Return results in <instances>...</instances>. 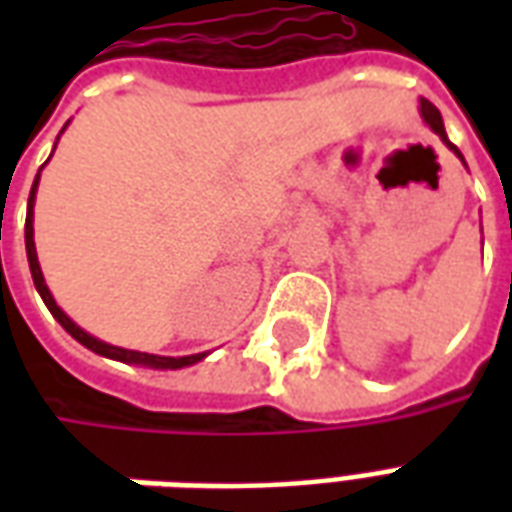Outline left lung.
Returning <instances> with one entry per match:
<instances>
[{
    "label": "left lung",
    "mask_w": 512,
    "mask_h": 512,
    "mask_svg": "<svg viewBox=\"0 0 512 512\" xmlns=\"http://www.w3.org/2000/svg\"><path fill=\"white\" fill-rule=\"evenodd\" d=\"M419 115H422V120L428 123L430 131H433V134L439 136L441 142H444V145L450 147L452 153H455V156H458V158H461V161H463L461 150H458V147L452 145L450 139H447V131H444V123H441V112H439V109H436V106L430 104L428 98H419ZM463 167H466V161H463Z\"/></svg>",
    "instance_id": "8db88e82"
}]
</instances>
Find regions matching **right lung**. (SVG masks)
Returning <instances> with one entry per match:
<instances>
[{"label": "right lung", "mask_w": 512, "mask_h": 512, "mask_svg": "<svg viewBox=\"0 0 512 512\" xmlns=\"http://www.w3.org/2000/svg\"><path fill=\"white\" fill-rule=\"evenodd\" d=\"M65 128H68V123H65ZM65 128H62V131H65ZM57 139H60V136H57ZM46 164H49V161H46ZM46 164H43V167H46ZM40 169H38V175H35V183H32V191H29L27 224H24V244H27V260H29V271H32V282H35V288H38L43 304H46L51 315L60 321L62 329L71 334L73 340H79L84 348H90L93 354L106 356V359H115V362H126V365L153 367V370H180V367H191V365H197V362H202V359L208 356V351H205V354H191V356H158V354H145V351H128V348H120V345L104 343V340H98V337H93V334L84 332L82 326H76V323H73L71 318L57 307V301H54L49 285H46V279H43V271H40L38 249H35V227H32V222H35V194H38Z\"/></svg>", "instance_id": "add662e5"}]
</instances>
